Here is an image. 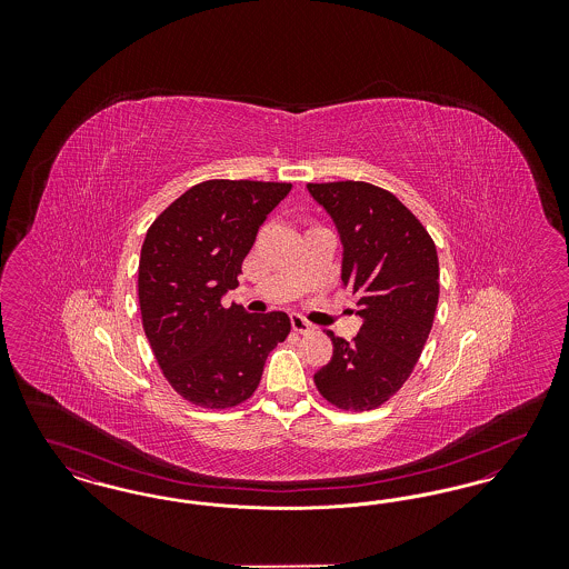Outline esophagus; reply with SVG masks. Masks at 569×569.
<instances>
[{"label": "esophagus", "instance_id": "esophagus-1", "mask_svg": "<svg viewBox=\"0 0 569 569\" xmlns=\"http://www.w3.org/2000/svg\"><path fill=\"white\" fill-rule=\"evenodd\" d=\"M292 328L298 335H307V332H313V325L307 322L302 316H292Z\"/></svg>", "mask_w": 569, "mask_h": 569}]
</instances>
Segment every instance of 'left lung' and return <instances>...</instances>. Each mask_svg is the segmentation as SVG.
I'll use <instances>...</instances> for the list:
<instances>
[{
	"label": "left lung",
	"instance_id": "obj_1",
	"mask_svg": "<svg viewBox=\"0 0 569 569\" xmlns=\"http://www.w3.org/2000/svg\"><path fill=\"white\" fill-rule=\"evenodd\" d=\"M307 190L341 234V286L362 318L352 341L326 330L335 350L313 381L330 406L369 411L401 390L425 350L439 300L437 249L388 190L365 181L307 183Z\"/></svg>",
	"mask_w": 569,
	"mask_h": 569
}]
</instances>
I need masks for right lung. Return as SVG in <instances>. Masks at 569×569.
I'll return each instance as SVG.
<instances>
[{"mask_svg":"<svg viewBox=\"0 0 569 569\" xmlns=\"http://www.w3.org/2000/svg\"><path fill=\"white\" fill-rule=\"evenodd\" d=\"M290 190L292 183L204 181L147 230L138 264L142 328L163 378L193 406H241L290 335L283 311L221 305L239 286L258 228Z\"/></svg>","mask_w":569,"mask_h":569,"instance_id":"1","label":"right lung"}]
</instances>
